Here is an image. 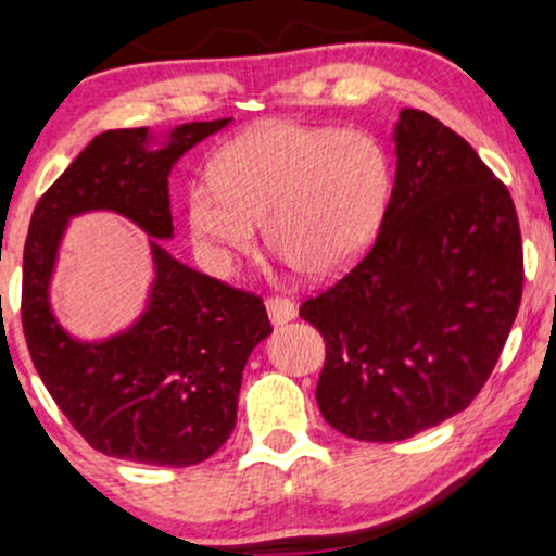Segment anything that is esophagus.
<instances>
[{"label": "esophagus", "instance_id": "1", "mask_svg": "<svg viewBox=\"0 0 556 556\" xmlns=\"http://www.w3.org/2000/svg\"><path fill=\"white\" fill-rule=\"evenodd\" d=\"M266 311H269V320H271L274 326L290 324V320L298 316L295 303H292V300H287V298L266 300Z\"/></svg>", "mask_w": 556, "mask_h": 556}]
</instances>
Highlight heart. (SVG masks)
Masks as SVG:
<instances>
[{
    "mask_svg": "<svg viewBox=\"0 0 556 556\" xmlns=\"http://www.w3.org/2000/svg\"><path fill=\"white\" fill-rule=\"evenodd\" d=\"M391 197V163L372 134L269 122L227 142L212 178L186 191L191 232L227 264L249 251L256 223L295 269L326 277L367 249Z\"/></svg>",
    "mask_w": 556,
    "mask_h": 556,
    "instance_id": "b5f03b06",
    "label": "heart"
}]
</instances>
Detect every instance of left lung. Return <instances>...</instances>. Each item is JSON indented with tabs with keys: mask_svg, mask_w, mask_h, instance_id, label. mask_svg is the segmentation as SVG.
Masks as SVG:
<instances>
[{
	"mask_svg": "<svg viewBox=\"0 0 556 556\" xmlns=\"http://www.w3.org/2000/svg\"><path fill=\"white\" fill-rule=\"evenodd\" d=\"M396 180L378 238L300 305L326 339L318 409L333 430L393 443L464 412L518 316L523 245L510 191L473 147L404 109Z\"/></svg>",
	"mask_w": 556,
	"mask_h": 556,
	"instance_id": "left-lung-1",
	"label": "left lung"
}]
</instances>
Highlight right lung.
<instances>
[{"mask_svg":"<svg viewBox=\"0 0 556 556\" xmlns=\"http://www.w3.org/2000/svg\"><path fill=\"white\" fill-rule=\"evenodd\" d=\"M232 118L98 134L43 193L23 256V329L33 365L59 409L96 451L152 466H193L236 430L251 352L271 333L261 298L180 264L168 178L191 147ZM113 211L151 238L146 311L113 338L79 340L50 307L65 227L79 213Z\"/></svg>","mask_w":556,"mask_h":556,"instance_id":"1","label":"right lung"}]
</instances>
